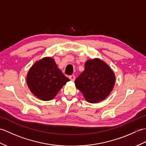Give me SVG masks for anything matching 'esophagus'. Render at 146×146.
Listing matches in <instances>:
<instances>
[{
	"label": "esophagus",
	"instance_id": "esophagus-1",
	"mask_svg": "<svg viewBox=\"0 0 146 146\" xmlns=\"http://www.w3.org/2000/svg\"><path fill=\"white\" fill-rule=\"evenodd\" d=\"M69 78L70 79L71 81H73V82L74 80H75V75H71V76H70Z\"/></svg>",
	"mask_w": 146,
	"mask_h": 146
}]
</instances>
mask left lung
Listing matches in <instances>:
<instances>
[{"mask_svg":"<svg viewBox=\"0 0 146 146\" xmlns=\"http://www.w3.org/2000/svg\"><path fill=\"white\" fill-rule=\"evenodd\" d=\"M115 75L110 66L99 58L85 62V70L75 82L76 87L89 103L104 100L112 91Z\"/></svg>","mask_w":146,"mask_h":146,"instance_id":"8db88e82","label":"left lung"}]
</instances>
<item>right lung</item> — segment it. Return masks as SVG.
<instances>
[{
    "mask_svg": "<svg viewBox=\"0 0 146 146\" xmlns=\"http://www.w3.org/2000/svg\"><path fill=\"white\" fill-rule=\"evenodd\" d=\"M26 81L34 95L41 100L49 101L70 80L62 73L53 58L44 57L31 67Z\"/></svg>",
    "mask_w": 146,
    "mask_h": 146,
    "instance_id": "obj_1",
    "label": "right lung"
}]
</instances>
